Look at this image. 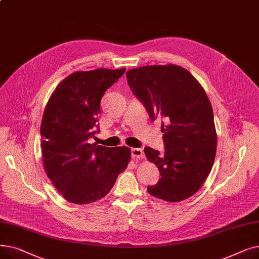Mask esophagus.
<instances>
[{"label":"esophagus","instance_id":"obj_1","mask_svg":"<svg viewBox=\"0 0 259 259\" xmlns=\"http://www.w3.org/2000/svg\"><path fill=\"white\" fill-rule=\"evenodd\" d=\"M131 155H132V157H135V158H144V156H145L143 149H140V148L132 149Z\"/></svg>","mask_w":259,"mask_h":259}]
</instances>
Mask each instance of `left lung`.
<instances>
[{
  "label": "left lung",
  "mask_w": 259,
  "mask_h": 259,
  "mask_svg": "<svg viewBox=\"0 0 259 259\" xmlns=\"http://www.w3.org/2000/svg\"><path fill=\"white\" fill-rule=\"evenodd\" d=\"M126 76L150 118L158 115L165 120V153L144 149L161 176L148 192L171 202L189 198L205 183L216 154L213 109L205 89L187 69L173 64L139 67Z\"/></svg>",
  "instance_id": "1"
}]
</instances>
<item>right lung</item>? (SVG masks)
Listing matches in <instances>:
<instances>
[{
	"instance_id": "add662e5",
	"label": "right lung",
	"mask_w": 259,
	"mask_h": 259,
	"mask_svg": "<svg viewBox=\"0 0 259 259\" xmlns=\"http://www.w3.org/2000/svg\"><path fill=\"white\" fill-rule=\"evenodd\" d=\"M121 69L76 71L53 91L40 124L43 165L63 197L86 205L105 197L130 161V148L90 144L105 91L125 73Z\"/></svg>"
}]
</instances>
